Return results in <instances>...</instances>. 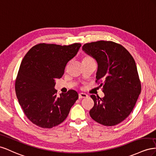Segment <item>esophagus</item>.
<instances>
[{"label": "esophagus", "instance_id": "34e87169", "mask_svg": "<svg viewBox=\"0 0 156 156\" xmlns=\"http://www.w3.org/2000/svg\"><path fill=\"white\" fill-rule=\"evenodd\" d=\"M87 97V95L86 94V93H79V95H78L79 99H82V98H86Z\"/></svg>", "mask_w": 156, "mask_h": 156}]
</instances>
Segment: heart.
I'll return each mask as SVG.
<instances>
[{
    "mask_svg": "<svg viewBox=\"0 0 156 156\" xmlns=\"http://www.w3.org/2000/svg\"><path fill=\"white\" fill-rule=\"evenodd\" d=\"M93 61V59L91 58V57H89V56H85L83 57L82 63L83 62H87V61Z\"/></svg>",
    "mask_w": 156,
    "mask_h": 156,
    "instance_id": "1",
    "label": "heart"
}]
</instances>
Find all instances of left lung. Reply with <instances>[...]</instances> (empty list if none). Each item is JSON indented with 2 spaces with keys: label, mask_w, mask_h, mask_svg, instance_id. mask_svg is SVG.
Masks as SVG:
<instances>
[{
  "label": "left lung",
  "mask_w": 156,
  "mask_h": 156,
  "mask_svg": "<svg viewBox=\"0 0 156 156\" xmlns=\"http://www.w3.org/2000/svg\"><path fill=\"white\" fill-rule=\"evenodd\" d=\"M98 65L97 81L101 80L105 97L91 95L94 106L90 116L106 126H113L128 117L136 104L141 85L132 55L119 44L100 41L82 46Z\"/></svg>",
  "instance_id": "8db88e82"
}]
</instances>
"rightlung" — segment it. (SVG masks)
I'll return each mask as SVG.
<instances>
[{"instance_id":"obj_1","label":"right lung","mask_w":156,"mask_h":156,"mask_svg":"<svg viewBox=\"0 0 156 156\" xmlns=\"http://www.w3.org/2000/svg\"><path fill=\"white\" fill-rule=\"evenodd\" d=\"M81 44L69 46L39 44L21 61L16 80V93L25 115L35 125L52 128L63 122L78 99L74 90L57 96L55 80L64 74L68 62Z\"/></svg>"}]
</instances>
